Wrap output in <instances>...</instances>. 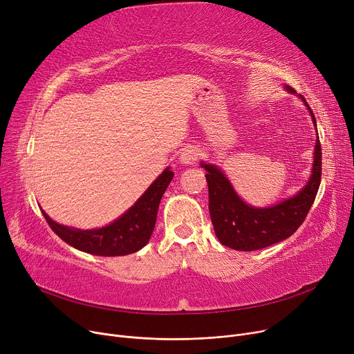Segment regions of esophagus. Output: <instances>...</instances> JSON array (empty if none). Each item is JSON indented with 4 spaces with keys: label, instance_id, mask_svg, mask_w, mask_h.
<instances>
[{
    "label": "esophagus",
    "instance_id": "1",
    "mask_svg": "<svg viewBox=\"0 0 354 354\" xmlns=\"http://www.w3.org/2000/svg\"><path fill=\"white\" fill-rule=\"evenodd\" d=\"M198 158H199V152H198V149H195L194 146L183 147L182 152H180V156H179L180 162L185 163V165L195 163L198 160Z\"/></svg>",
    "mask_w": 354,
    "mask_h": 354
}]
</instances>
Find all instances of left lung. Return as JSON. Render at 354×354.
Wrapping results in <instances>:
<instances>
[{"label":"left lung","mask_w":354,"mask_h":354,"mask_svg":"<svg viewBox=\"0 0 354 354\" xmlns=\"http://www.w3.org/2000/svg\"><path fill=\"white\" fill-rule=\"evenodd\" d=\"M286 88L294 93L292 87L287 86ZM301 99L308 107L306 99L303 96ZM308 110L315 124L313 110L310 107ZM201 165L207 171L209 214L221 244L236 251H255L281 243L304 222L322 182V145L317 136L313 174L306 187L295 196L270 208L247 205L239 199L230 180L216 166Z\"/></svg>","instance_id":"obj_1"}]
</instances>
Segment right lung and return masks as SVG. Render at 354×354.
<instances>
[{"label":"right lung","mask_w":354,"mask_h":354,"mask_svg":"<svg viewBox=\"0 0 354 354\" xmlns=\"http://www.w3.org/2000/svg\"><path fill=\"white\" fill-rule=\"evenodd\" d=\"M174 172L169 167L147 188L138 199L135 205L123 214L113 224L99 230H74L51 221L43 211V215L50 228L57 234L64 243L80 251L102 255L116 257L127 255L143 248L155 228L156 215L160 199L172 180Z\"/></svg>","instance_id":"obj_1"}]
</instances>
